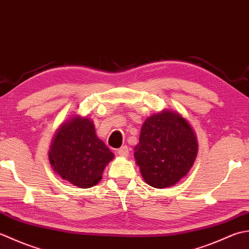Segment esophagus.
<instances>
[{
    "label": "esophagus",
    "instance_id": "34e87169",
    "mask_svg": "<svg viewBox=\"0 0 249 249\" xmlns=\"http://www.w3.org/2000/svg\"><path fill=\"white\" fill-rule=\"evenodd\" d=\"M117 154L119 155V156H121V157H128L129 156V148H128V146H123V147H120V148L117 150Z\"/></svg>",
    "mask_w": 249,
    "mask_h": 249
}]
</instances>
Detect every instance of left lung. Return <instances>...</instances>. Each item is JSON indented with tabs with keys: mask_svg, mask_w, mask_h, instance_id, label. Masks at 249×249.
Returning <instances> with one entry per match:
<instances>
[{
	"mask_svg": "<svg viewBox=\"0 0 249 249\" xmlns=\"http://www.w3.org/2000/svg\"><path fill=\"white\" fill-rule=\"evenodd\" d=\"M197 153L196 135L178 113L165 110L146 119L134 148L144 180L155 188L175 185L188 173Z\"/></svg>",
	"mask_w": 249,
	"mask_h": 249,
	"instance_id": "1",
	"label": "left lung"
}]
</instances>
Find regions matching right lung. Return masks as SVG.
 Returning <instances> with one entry per match:
<instances>
[{
	"mask_svg": "<svg viewBox=\"0 0 249 249\" xmlns=\"http://www.w3.org/2000/svg\"><path fill=\"white\" fill-rule=\"evenodd\" d=\"M113 158L108 147L96 136L92 121L80 117L61 125L49 151L53 170L79 188L98 184L106 164Z\"/></svg>",
	"mask_w": 249,
	"mask_h": 249,
	"instance_id": "1",
	"label": "right lung"
}]
</instances>
